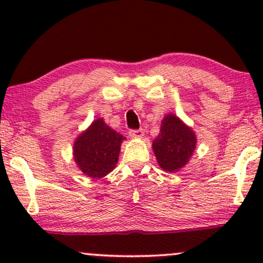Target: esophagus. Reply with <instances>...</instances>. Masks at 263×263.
I'll return each instance as SVG.
<instances>
[{
	"instance_id": "obj_1",
	"label": "esophagus",
	"mask_w": 263,
	"mask_h": 263,
	"mask_svg": "<svg viewBox=\"0 0 263 263\" xmlns=\"http://www.w3.org/2000/svg\"><path fill=\"white\" fill-rule=\"evenodd\" d=\"M144 135V129L143 128H138V129H131L129 131V136L135 138H140Z\"/></svg>"
}]
</instances>
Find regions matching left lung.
<instances>
[{"instance_id": "8db88e82", "label": "left lung", "mask_w": 263, "mask_h": 263, "mask_svg": "<svg viewBox=\"0 0 263 263\" xmlns=\"http://www.w3.org/2000/svg\"><path fill=\"white\" fill-rule=\"evenodd\" d=\"M195 143L194 132L177 116L167 115L152 147L161 168L167 172H178L188 163L194 152Z\"/></svg>"}]
</instances>
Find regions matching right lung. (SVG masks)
Returning a JSON list of instances; mask_svg holds the SVG:
<instances>
[{"label":"right lung","instance_id":"right-lung-1","mask_svg":"<svg viewBox=\"0 0 263 263\" xmlns=\"http://www.w3.org/2000/svg\"><path fill=\"white\" fill-rule=\"evenodd\" d=\"M123 140L122 135L105 125L102 119H98L75 141V162L87 177L106 176L116 165Z\"/></svg>","mask_w":263,"mask_h":263}]
</instances>
